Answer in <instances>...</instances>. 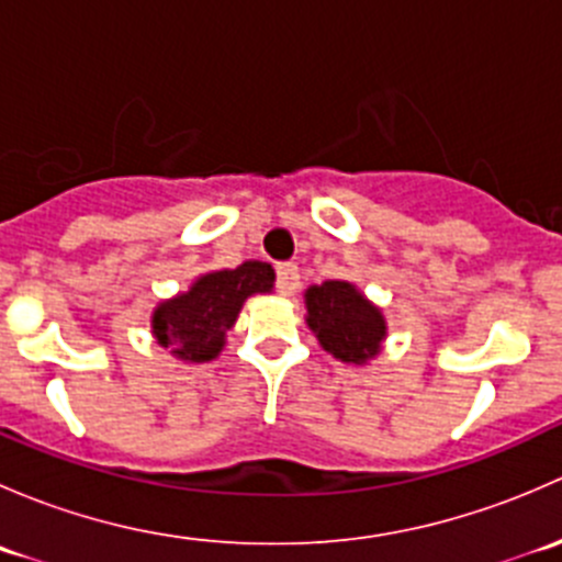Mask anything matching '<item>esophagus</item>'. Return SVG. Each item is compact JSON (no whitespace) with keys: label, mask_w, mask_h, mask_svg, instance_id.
Listing matches in <instances>:
<instances>
[{"label":"esophagus","mask_w":562,"mask_h":562,"mask_svg":"<svg viewBox=\"0 0 562 562\" xmlns=\"http://www.w3.org/2000/svg\"><path fill=\"white\" fill-rule=\"evenodd\" d=\"M299 288V266L296 263H280L277 266V291L282 296H293Z\"/></svg>","instance_id":"1"}]
</instances>
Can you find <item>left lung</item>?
<instances>
[{
  "label": "left lung",
  "instance_id": "8db88e82",
  "mask_svg": "<svg viewBox=\"0 0 562 562\" xmlns=\"http://www.w3.org/2000/svg\"><path fill=\"white\" fill-rule=\"evenodd\" d=\"M307 326L326 353L345 364H367L381 353L386 339V317L381 310L345 280H326L304 291Z\"/></svg>",
  "mask_w": 562,
  "mask_h": 562
}]
</instances>
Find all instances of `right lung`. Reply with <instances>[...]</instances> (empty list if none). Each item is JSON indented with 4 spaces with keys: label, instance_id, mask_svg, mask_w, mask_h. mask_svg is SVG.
Returning <instances> with one entry per match:
<instances>
[{
    "label": "right lung",
    "instance_id": "1",
    "mask_svg": "<svg viewBox=\"0 0 562 562\" xmlns=\"http://www.w3.org/2000/svg\"><path fill=\"white\" fill-rule=\"evenodd\" d=\"M274 269L263 260H245L236 269L209 271L198 277L190 291L157 304L151 334L157 345L190 364L217 359L225 334L234 328L241 304L255 293H271Z\"/></svg>",
    "mask_w": 562,
    "mask_h": 562
}]
</instances>
